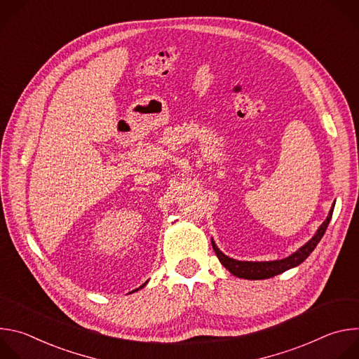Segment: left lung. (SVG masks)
<instances>
[{"mask_svg": "<svg viewBox=\"0 0 359 359\" xmlns=\"http://www.w3.org/2000/svg\"><path fill=\"white\" fill-rule=\"evenodd\" d=\"M334 206L335 203L332 204V208L325 219V222L320 226V229L317 230V233L314 234V237L305 243L301 248H298L295 252H292L291 255H288L287 259L283 260H276V262H238L234 259L227 257L226 254H223L217 245L215 244V241L212 240V245L215 248V252L217 255V259L220 260V263L236 277L238 278H247V280H266V278H271L277 274H281L290 269H294L297 266H299L309 255L313 252V250L317 247V244L320 243V240L323 238L330 220L332 217V212H334Z\"/></svg>", "mask_w": 359, "mask_h": 359, "instance_id": "8db88e82", "label": "left lung"}]
</instances>
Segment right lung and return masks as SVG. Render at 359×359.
Returning a JSON list of instances; mask_svg holds the SVG:
<instances>
[{
	"label": "right lung",
	"mask_w": 359,
	"mask_h": 359,
	"mask_svg": "<svg viewBox=\"0 0 359 359\" xmlns=\"http://www.w3.org/2000/svg\"><path fill=\"white\" fill-rule=\"evenodd\" d=\"M144 284H146V283H144ZM144 284H143V285H144ZM143 285H142V287H143ZM142 287H140V288H142Z\"/></svg>",
	"instance_id": "right-lung-1"
}]
</instances>
